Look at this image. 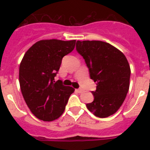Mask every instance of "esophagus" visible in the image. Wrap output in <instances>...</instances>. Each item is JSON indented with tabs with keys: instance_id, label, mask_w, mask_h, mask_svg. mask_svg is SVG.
<instances>
[{
	"instance_id": "esophagus-1",
	"label": "esophagus",
	"mask_w": 150,
	"mask_h": 150,
	"mask_svg": "<svg viewBox=\"0 0 150 150\" xmlns=\"http://www.w3.org/2000/svg\"><path fill=\"white\" fill-rule=\"evenodd\" d=\"M83 91H84V90H83V89H76V92H78L79 93H83Z\"/></svg>"
}]
</instances>
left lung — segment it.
Here are the masks:
<instances>
[{
  "mask_svg": "<svg viewBox=\"0 0 150 150\" xmlns=\"http://www.w3.org/2000/svg\"><path fill=\"white\" fill-rule=\"evenodd\" d=\"M76 50L84 58L91 79L96 82L94 100L87 103L98 117L110 116L121 107L130 82L131 69L125 54L110 43L99 40H78Z\"/></svg>",
  "mask_w": 150,
  "mask_h": 150,
  "instance_id": "obj_1",
  "label": "left lung"
}]
</instances>
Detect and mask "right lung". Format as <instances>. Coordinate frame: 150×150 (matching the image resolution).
<instances>
[{
    "mask_svg": "<svg viewBox=\"0 0 150 150\" xmlns=\"http://www.w3.org/2000/svg\"><path fill=\"white\" fill-rule=\"evenodd\" d=\"M75 40H44L27 50L19 67V84L27 106L40 120L51 121L63 114L75 89L54 81L64 57Z\"/></svg>",
    "mask_w": 150,
    "mask_h": 150,
    "instance_id": "right-lung-1",
    "label": "right lung"
}]
</instances>
